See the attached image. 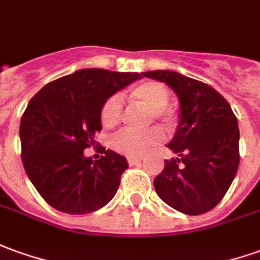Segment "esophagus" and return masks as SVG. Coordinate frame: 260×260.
Here are the masks:
<instances>
[{
    "mask_svg": "<svg viewBox=\"0 0 260 260\" xmlns=\"http://www.w3.org/2000/svg\"><path fill=\"white\" fill-rule=\"evenodd\" d=\"M127 161H128L130 166H136L141 161V157H127Z\"/></svg>",
    "mask_w": 260,
    "mask_h": 260,
    "instance_id": "34e87169",
    "label": "esophagus"
}]
</instances>
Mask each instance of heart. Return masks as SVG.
<instances>
[{"label": "heart", "mask_w": 260, "mask_h": 260, "mask_svg": "<svg viewBox=\"0 0 260 260\" xmlns=\"http://www.w3.org/2000/svg\"><path fill=\"white\" fill-rule=\"evenodd\" d=\"M128 98L140 103L148 110L155 120H160L164 124H171L174 121V113L168 109L170 92L164 85L158 82H143L130 89ZM123 113V105L119 96H112L103 103L100 109V121L107 128L119 124ZM162 140V133L158 128L151 127L143 132L121 130L112 139V148L117 153L128 157H140L148 148L158 144Z\"/></svg>", "instance_id": "b5f03b06"}]
</instances>
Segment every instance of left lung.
Masks as SVG:
<instances>
[{
    "instance_id": "obj_1",
    "label": "left lung",
    "mask_w": 260,
    "mask_h": 260,
    "mask_svg": "<svg viewBox=\"0 0 260 260\" xmlns=\"http://www.w3.org/2000/svg\"><path fill=\"white\" fill-rule=\"evenodd\" d=\"M167 83L180 103V121L167 144L178 157L164 161L155 192L187 215L208 212L226 194L239 166V127L229 103L214 87L175 71L141 72Z\"/></svg>"
}]
</instances>
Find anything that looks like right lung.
I'll list each match as a JSON object with an SVG mask.
<instances>
[{"label":"right lung","instance_id":"obj_1","mask_svg":"<svg viewBox=\"0 0 260 260\" xmlns=\"http://www.w3.org/2000/svg\"><path fill=\"white\" fill-rule=\"evenodd\" d=\"M140 78L137 72L80 69L44 86L28 103L19 126L21 157L51 207L82 215L112 201L128 162L113 150H103L96 161L83 151L102 130L103 103Z\"/></svg>","mask_w":260,"mask_h":260}]
</instances>
